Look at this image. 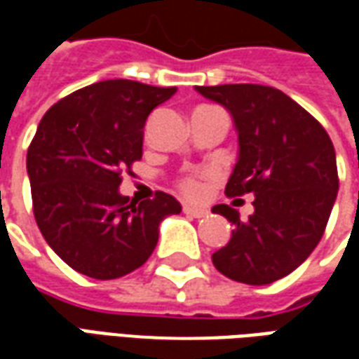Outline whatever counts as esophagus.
Returning <instances> with one entry per match:
<instances>
[{
	"instance_id": "1",
	"label": "esophagus",
	"mask_w": 359,
	"mask_h": 359,
	"mask_svg": "<svg viewBox=\"0 0 359 359\" xmlns=\"http://www.w3.org/2000/svg\"><path fill=\"white\" fill-rule=\"evenodd\" d=\"M182 211L187 213V215H190V217H205L208 215V210H203V208H196V205H190V203H184L182 205Z\"/></svg>"
}]
</instances>
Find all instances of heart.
Segmentation results:
<instances>
[{
  "instance_id": "b5f03b06",
  "label": "heart",
  "mask_w": 359,
  "mask_h": 359,
  "mask_svg": "<svg viewBox=\"0 0 359 359\" xmlns=\"http://www.w3.org/2000/svg\"><path fill=\"white\" fill-rule=\"evenodd\" d=\"M180 188H182V190H184L187 194L196 196L198 192H200V188H202V187H200V180H198V179H194V177H187V179L180 182Z\"/></svg>"
}]
</instances>
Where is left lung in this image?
I'll use <instances>...</instances> for the list:
<instances>
[{"label":"left lung","mask_w":359,"mask_h":359,"mask_svg":"<svg viewBox=\"0 0 359 359\" xmlns=\"http://www.w3.org/2000/svg\"><path fill=\"white\" fill-rule=\"evenodd\" d=\"M221 103L238 133V161L225 194H254L242 221L226 203L213 213L234 231L211 262L244 285H269L292 273L316 250L339 192L337 156L329 134L285 92L262 84L196 86Z\"/></svg>","instance_id":"obj_1"}]
</instances>
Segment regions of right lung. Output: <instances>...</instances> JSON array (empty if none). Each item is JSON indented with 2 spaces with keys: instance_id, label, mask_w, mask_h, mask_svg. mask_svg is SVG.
Returning a JSON list of instances; mask_svg holds the SVG:
<instances>
[{
  "instance_id": "1",
  "label": "right lung",
  "mask_w": 359,
  "mask_h": 359,
  "mask_svg": "<svg viewBox=\"0 0 359 359\" xmlns=\"http://www.w3.org/2000/svg\"><path fill=\"white\" fill-rule=\"evenodd\" d=\"M177 92L136 81H102L59 100L27 154L40 233L69 267L109 280L148 262L165 217L180 213L171 194L136 203L118 192L121 172L142 159L146 118Z\"/></svg>"
}]
</instances>
